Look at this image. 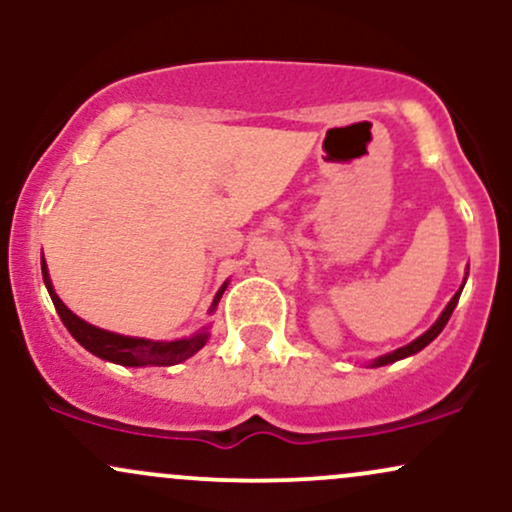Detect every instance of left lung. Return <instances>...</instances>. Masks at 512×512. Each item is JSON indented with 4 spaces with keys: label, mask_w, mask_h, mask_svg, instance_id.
Returning <instances> with one entry per match:
<instances>
[{
    "label": "left lung",
    "mask_w": 512,
    "mask_h": 512,
    "mask_svg": "<svg viewBox=\"0 0 512 512\" xmlns=\"http://www.w3.org/2000/svg\"><path fill=\"white\" fill-rule=\"evenodd\" d=\"M462 286H464V284H462ZM460 293H462V289L457 291L455 296H452V301L448 303V308L443 310V315L438 317V320H436V325H433L431 330H428L426 334H421V337H419V339H414V342H411V344L402 346V349H397V351H392V354H387V356H383V358H378V361H375L373 366H387V363H395V361H399V358H404V356H411V354H416V351H421V349H424V346L431 344L433 339H436L438 334L443 332V327L448 325V320H450L452 310H455L457 301H460Z\"/></svg>",
    "instance_id": "left-lung-1"
}]
</instances>
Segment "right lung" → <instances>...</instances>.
Segmentation results:
<instances>
[{
    "label": "right lung",
    "mask_w": 512,
    "mask_h": 512,
    "mask_svg": "<svg viewBox=\"0 0 512 512\" xmlns=\"http://www.w3.org/2000/svg\"><path fill=\"white\" fill-rule=\"evenodd\" d=\"M40 264H43L45 286H48L50 298L52 303H55V310L57 315H60V320L64 322V327H67L69 334H72L84 349L105 358V361L120 363V366H175V363L185 361V358L197 354V351L207 344V332H199L190 339H180V342H151V339L122 337V334L98 330V327L88 325V322L81 320V317H76L72 310L57 298V293L50 284L45 260ZM223 289H226V286H221V291L216 293L214 303H211V310H214L216 303L221 301Z\"/></svg>",
    "instance_id": "add662e5"
}]
</instances>
